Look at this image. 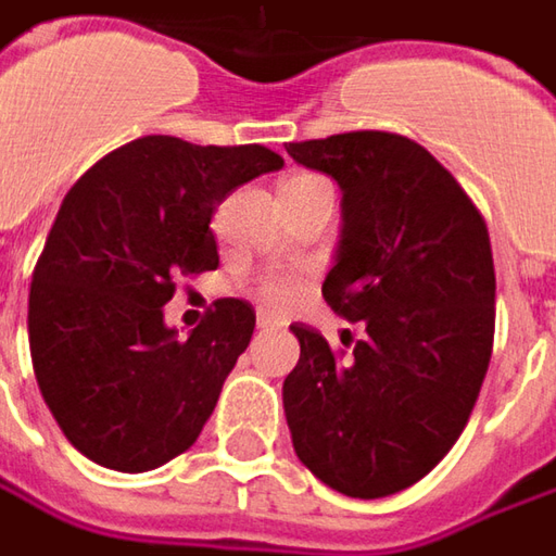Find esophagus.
<instances>
[{"label":"esophagus","mask_w":556,"mask_h":556,"mask_svg":"<svg viewBox=\"0 0 556 556\" xmlns=\"http://www.w3.org/2000/svg\"><path fill=\"white\" fill-rule=\"evenodd\" d=\"M277 326H282L277 316L267 314V311H258V329H277Z\"/></svg>","instance_id":"34e87169"}]
</instances>
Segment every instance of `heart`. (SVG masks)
I'll use <instances>...</instances> for the list:
<instances>
[{"label": "heart", "instance_id": "1", "mask_svg": "<svg viewBox=\"0 0 556 556\" xmlns=\"http://www.w3.org/2000/svg\"><path fill=\"white\" fill-rule=\"evenodd\" d=\"M314 181H326L319 175H292L286 187H295V184H314ZM298 279L292 274H267V277L258 279V295L267 307H286L292 298L298 295Z\"/></svg>", "mask_w": 556, "mask_h": 556}]
</instances>
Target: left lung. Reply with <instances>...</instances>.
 <instances>
[{"label":"left lung","instance_id":"8db88e82","mask_svg":"<svg viewBox=\"0 0 556 556\" xmlns=\"http://www.w3.org/2000/svg\"><path fill=\"white\" fill-rule=\"evenodd\" d=\"M286 150L341 187L344 227L323 298L366 326L354 354L292 326L301 356L282 381L292 446L341 495L384 498L440 465L480 396L495 336L486 220L403 135L348 131Z\"/></svg>","mask_w":556,"mask_h":556}]
</instances>
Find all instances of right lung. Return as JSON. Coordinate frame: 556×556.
<instances>
[{
    "label": "right lung",
    "mask_w": 556,
    "mask_h": 556,
    "mask_svg": "<svg viewBox=\"0 0 556 556\" xmlns=\"http://www.w3.org/2000/svg\"><path fill=\"white\" fill-rule=\"evenodd\" d=\"M282 168L261 144L200 147L147 135L70 187L29 282V356L46 406L94 465L141 473L190 450L255 311L218 298L187 338L163 323L175 279L215 270L212 215Z\"/></svg>",
    "instance_id": "1"
}]
</instances>
